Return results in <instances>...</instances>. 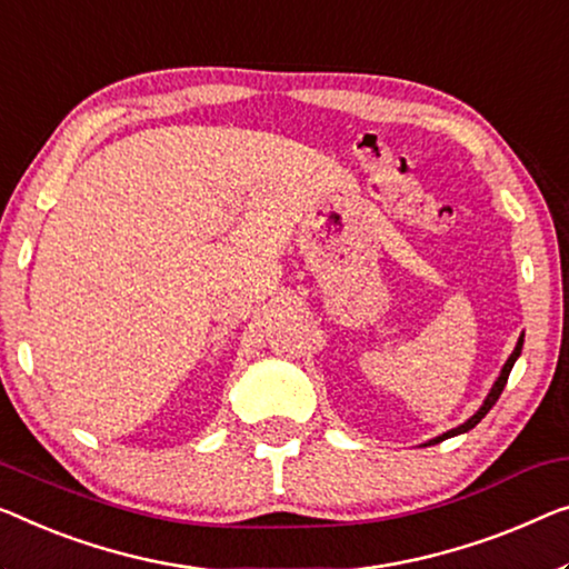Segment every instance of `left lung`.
I'll return each instance as SVG.
<instances>
[{"instance_id": "8db88e82", "label": "left lung", "mask_w": 569, "mask_h": 569, "mask_svg": "<svg viewBox=\"0 0 569 569\" xmlns=\"http://www.w3.org/2000/svg\"><path fill=\"white\" fill-rule=\"evenodd\" d=\"M521 347H523V335L519 337V342H516V347H513V352H511V358L506 360V366H503V370H501V376H498V380L493 383V388H490V393L486 396V401H482V406L478 411L472 413V417L465 421V423H460V427L457 429H449V431H445L442 437H437V439H431L429 445H437V442H442V439H449V437H457V435H465V431H470L475 423H480V419L486 417V413L493 409L496 406V401L498 398H501V393H503V388H506V380H508V376H511V368H513V362L519 360V355H521Z\"/></svg>"}]
</instances>
